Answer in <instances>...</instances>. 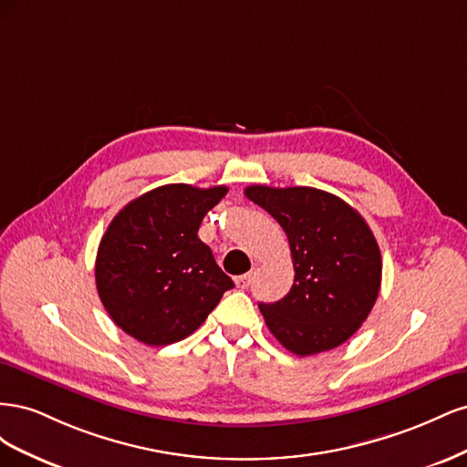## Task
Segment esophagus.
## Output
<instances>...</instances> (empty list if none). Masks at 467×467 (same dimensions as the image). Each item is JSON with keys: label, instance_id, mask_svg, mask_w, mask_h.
<instances>
[{"label": "esophagus", "instance_id": "esophagus-1", "mask_svg": "<svg viewBox=\"0 0 467 467\" xmlns=\"http://www.w3.org/2000/svg\"><path fill=\"white\" fill-rule=\"evenodd\" d=\"M253 282V275L251 273H247V275H242V276H237L235 278V285H237V288H247L249 285Z\"/></svg>", "mask_w": 467, "mask_h": 467}]
</instances>
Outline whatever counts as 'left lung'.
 <instances>
[{
	"mask_svg": "<svg viewBox=\"0 0 467 467\" xmlns=\"http://www.w3.org/2000/svg\"><path fill=\"white\" fill-rule=\"evenodd\" d=\"M245 196L280 223L294 263L290 292L259 304L268 331L298 357L343 345L379 292L381 255L368 223L343 199L314 187L251 185Z\"/></svg>",
	"mask_w": 467,
	"mask_h": 467,
	"instance_id": "8db88e82",
	"label": "left lung"
}]
</instances>
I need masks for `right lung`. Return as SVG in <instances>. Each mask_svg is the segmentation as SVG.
I'll return each mask as SVG.
<instances>
[{
    "label": "right lung",
    "mask_w": 467,
    "mask_h": 467,
    "mask_svg": "<svg viewBox=\"0 0 467 467\" xmlns=\"http://www.w3.org/2000/svg\"><path fill=\"white\" fill-rule=\"evenodd\" d=\"M228 187L163 185L126 204L99 244L95 282L110 319L150 347L189 337L234 280L199 239Z\"/></svg>",
    "instance_id": "obj_1"
}]
</instances>
